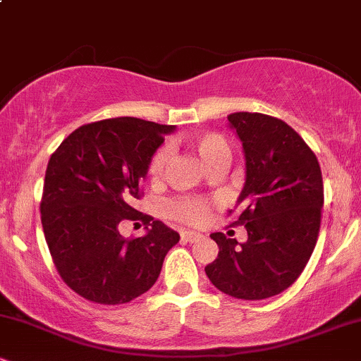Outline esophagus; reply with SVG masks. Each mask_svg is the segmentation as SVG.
<instances>
[{"label":"esophagus","instance_id":"obj_1","mask_svg":"<svg viewBox=\"0 0 361 361\" xmlns=\"http://www.w3.org/2000/svg\"><path fill=\"white\" fill-rule=\"evenodd\" d=\"M200 238H202V234L193 233V231H185V233H181V241H183V243L198 241V239H200Z\"/></svg>","mask_w":361,"mask_h":361}]
</instances>
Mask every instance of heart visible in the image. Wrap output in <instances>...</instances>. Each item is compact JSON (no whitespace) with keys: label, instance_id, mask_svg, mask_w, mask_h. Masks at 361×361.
I'll return each mask as SVG.
<instances>
[{"label":"heart","instance_id":"1","mask_svg":"<svg viewBox=\"0 0 361 361\" xmlns=\"http://www.w3.org/2000/svg\"><path fill=\"white\" fill-rule=\"evenodd\" d=\"M188 147L192 149L193 152H197L198 157L202 159V163L207 166V169L217 166V164H229L231 156H233L229 142H227L221 134H215V132H204V134L192 135V137L188 139ZM166 161V149H161V151L156 152L151 161V166H149V175H151L152 180H159V178L163 176ZM168 212L171 217L180 219V221L183 222L202 224L207 217V205L200 200L180 198V200L171 202V204L168 205Z\"/></svg>","mask_w":361,"mask_h":361}]
</instances>
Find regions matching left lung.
Listing matches in <instances>:
<instances>
[{"mask_svg":"<svg viewBox=\"0 0 361 361\" xmlns=\"http://www.w3.org/2000/svg\"><path fill=\"white\" fill-rule=\"evenodd\" d=\"M243 142L246 180L235 205L247 241L210 234L219 255L205 273L214 287L244 300L279 295L312 255L321 227L324 188L317 157L292 127L263 114H231Z\"/></svg>","mask_w":361,"mask_h":361,"instance_id":"obj_1","label":"left lung"}]
</instances>
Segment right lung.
I'll list each match as a JSON object with an SVG mask.
<instances>
[{
    "instance_id": "obj_1",
    "label": "right lung",
    "mask_w": 361,
    "mask_h": 361,
    "mask_svg": "<svg viewBox=\"0 0 361 361\" xmlns=\"http://www.w3.org/2000/svg\"><path fill=\"white\" fill-rule=\"evenodd\" d=\"M175 126L134 117L86 123L49 159L40 204L49 251L78 295L105 305L142 295L159 276L180 234L132 207L149 164ZM142 220L147 234L127 242L118 224Z\"/></svg>"
}]
</instances>
